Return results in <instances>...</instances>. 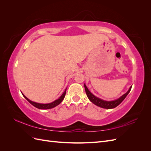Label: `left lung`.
Returning a JSON list of instances; mask_svg holds the SVG:
<instances>
[{
    "instance_id": "8db88e82",
    "label": "left lung",
    "mask_w": 151,
    "mask_h": 151,
    "mask_svg": "<svg viewBox=\"0 0 151 151\" xmlns=\"http://www.w3.org/2000/svg\"><path fill=\"white\" fill-rule=\"evenodd\" d=\"M84 88H85L87 96H88L89 99L93 103L96 105V106L103 108L112 109V108H114L116 107L117 106H118V105H119L123 101V100H124V99L126 98L128 94L130 93V91L132 88V86L129 88V91H128L125 94L122 96L120 98H118L116 100H114V101H104V100H103L99 98H97L96 96H95L94 94H93L89 91V89H88V88H87V86H86L85 84H84Z\"/></svg>"
}]
</instances>
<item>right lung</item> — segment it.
Listing matches in <instances>:
<instances>
[{"label":"right lung","mask_w":151,"mask_h":151,"mask_svg":"<svg viewBox=\"0 0 151 151\" xmlns=\"http://www.w3.org/2000/svg\"><path fill=\"white\" fill-rule=\"evenodd\" d=\"M66 90L67 89H65V91L63 92V93L61 95V96L58 99L55 100V101H54L53 102H52L50 103H48V104H41V103H35V102H33L31 101V100H29L28 98H26L25 96L22 94V95H23V96L28 100V101L33 105V106H34L35 107L37 108L38 109H51V108H53L54 107L57 106V105H58L59 104H60L62 101L63 99H64L65 98V94H66Z\"/></svg>","instance_id":"add662e5"}]
</instances>
